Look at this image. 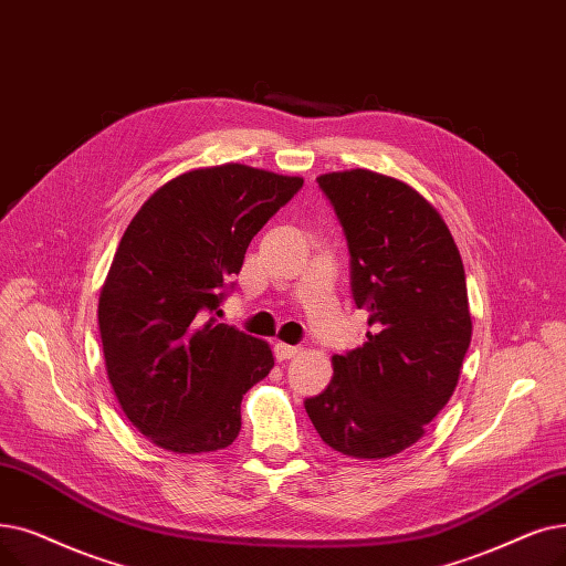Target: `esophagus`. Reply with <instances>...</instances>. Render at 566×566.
<instances>
[{
  "instance_id": "obj_1",
  "label": "esophagus",
  "mask_w": 566,
  "mask_h": 566,
  "mask_svg": "<svg viewBox=\"0 0 566 566\" xmlns=\"http://www.w3.org/2000/svg\"><path fill=\"white\" fill-rule=\"evenodd\" d=\"M301 349L293 347V344H284V342H277L275 344V356L277 360H286V358H293Z\"/></svg>"
}]
</instances>
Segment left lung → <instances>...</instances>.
Segmentation results:
<instances>
[{"mask_svg":"<svg viewBox=\"0 0 566 566\" xmlns=\"http://www.w3.org/2000/svg\"><path fill=\"white\" fill-rule=\"evenodd\" d=\"M316 182L347 235L354 301L373 331L333 356L331 384L305 409L333 451L390 458L426 434L458 386L472 342L462 259L444 219L407 182L367 168Z\"/></svg>","mask_w":566,"mask_h":566,"instance_id":"8db88e82","label":"left lung"}]
</instances>
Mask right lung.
<instances>
[{
  "label": "right lung",
  "instance_id": "obj_1",
  "mask_svg": "<svg viewBox=\"0 0 566 566\" xmlns=\"http://www.w3.org/2000/svg\"><path fill=\"white\" fill-rule=\"evenodd\" d=\"M303 187L248 164L191 168L134 214L99 293V331L115 398L155 447L222 451L240 402L273 370L270 344L210 316L252 238Z\"/></svg>",
  "mask_w": 566,
  "mask_h": 566
}]
</instances>
